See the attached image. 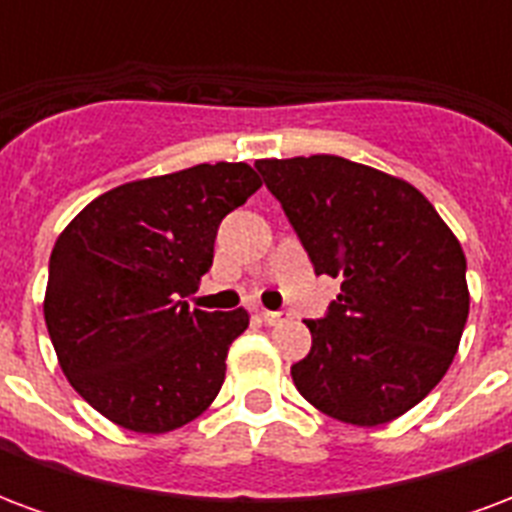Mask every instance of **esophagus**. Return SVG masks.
<instances>
[{
  "instance_id": "esophagus-1",
  "label": "esophagus",
  "mask_w": 512,
  "mask_h": 512,
  "mask_svg": "<svg viewBox=\"0 0 512 512\" xmlns=\"http://www.w3.org/2000/svg\"><path fill=\"white\" fill-rule=\"evenodd\" d=\"M260 318L268 323V326H279V323H288L290 321V312H271L263 310L260 312Z\"/></svg>"
}]
</instances>
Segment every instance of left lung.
<instances>
[{
	"label": "left lung",
	"instance_id": "8db88e82",
	"mask_svg": "<svg viewBox=\"0 0 512 512\" xmlns=\"http://www.w3.org/2000/svg\"><path fill=\"white\" fill-rule=\"evenodd\" d=\"M266 189L340 296L307 321L310 354L290 367L323 414L373 428L439 384L469 318L466 257L411 183L340 156L260 158Z\"/></svg>",
	"mask_w": 512,
	"mask_h": 512
}]
</instances>
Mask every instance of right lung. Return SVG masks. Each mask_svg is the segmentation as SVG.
Masks as SVG:
<instances>
[{
  "instance_id": "obj_1",
  "label": "right lung",
  "mask_w": 512,
  "mask_h": 512,
  "mask_svg": "<svg viewBox=\"0 0 512 512\" xmlns=\"http://www.w3.org/2000/svg\"><path fill=\"white\" fill-rule=\"evenodd\" d=\"M260 189L249 164H197L106 191L54 244L43 315L62 373L134 433H167L219 395L246 310H189L216 230Z\"/></svg>"
}]
</instances>
